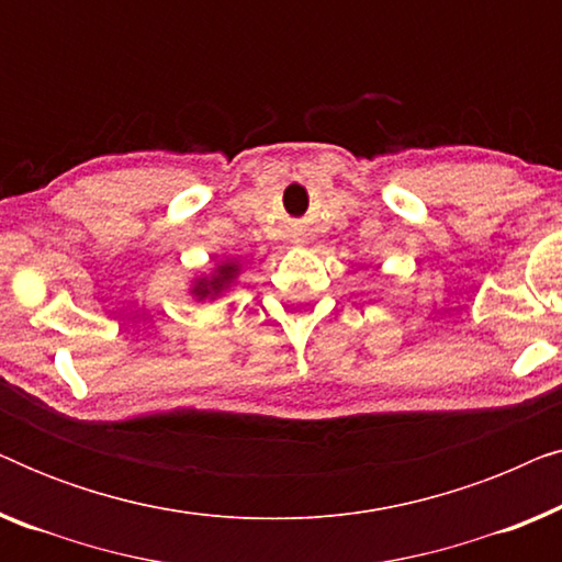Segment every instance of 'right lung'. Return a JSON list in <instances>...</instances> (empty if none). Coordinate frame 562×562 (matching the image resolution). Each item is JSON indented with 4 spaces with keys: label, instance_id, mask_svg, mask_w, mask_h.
Listing matches in <instances>:
<instances>
[{
    "label": "right lung",
    "instance_id": "1",
    "mask_svg": "<svg viewBox=\"0 0 562 562\" xmlns=\"http://www.w3.org/2000/svg\"><path fill=\"white\" fill-rule=\"evenodd\" d=\"M237 276H240V263H237V260H222L212 273H204L191 281L189 294L194 296L196 302H204V299L212 302V299L222 296L229 286H233Z\"/></svg>",
    "mask_w": 562,
    "mask_h": 562
}]
</instances>
